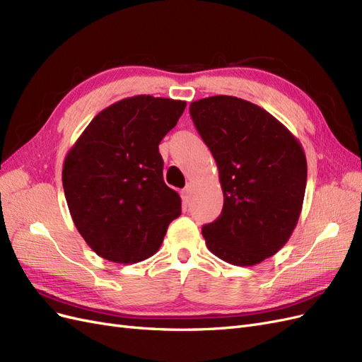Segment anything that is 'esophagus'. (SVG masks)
<instances>
[{
    "label": "esophagus",
    "instance_id": "obj_1",
    "mask_svg": "<svg viewBox=\"0 0 362 362\" xmlns=\"http://www.w3.org/2000/svg\"><path fill=\"white\" fill-rule=\"evenodd\" d=\"M191 194H192V188H191V185H187V187H185V188L182 189V192H180L183 203H189V200H191Z\"/></svg>",
    "mask_w": 362,
    "mask_h": 362
}]
</instances>
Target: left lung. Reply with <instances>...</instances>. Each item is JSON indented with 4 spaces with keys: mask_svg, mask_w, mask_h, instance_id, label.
<instances>
[{
    "mask_svg": "<svg viewBox=\"0 0 362 362\" xmlns=\"http://www.w3.org/2000/svg\"><path fill=\"white\" fill-rule=\"evenodd\" d=\"M191 118L220 173L223 211L202 233L220 259L256 265L290 240L306 188V158L293 133L262 107L229 95L191 103Z\"/></svg>",
    "mask_w": 362,
    "mask_h": 362,
    "instance_id": "left-lung-1",
    "label": "left lung"
}]
</instances>
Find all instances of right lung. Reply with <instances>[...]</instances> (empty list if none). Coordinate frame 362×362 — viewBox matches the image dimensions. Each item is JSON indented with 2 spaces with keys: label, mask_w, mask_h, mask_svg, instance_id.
Masks as SVG:
<instances>
[{
  "label": "right lung",
  "mask_w": 362,
  "mask_h": 362,
  "mask_svg": "<svg viewBox=\"0 0 362 362\" xmlns=\"http://www.w3.org/2000/svg\"><path fill=\"white\" fill-rule=\"evenodd\" d=\"M185 107L171 98H124L101 110L66 154L62 182L72 221L105 259H147L182 214L179 194L163 182L159 144Z\"/></svg>",
  "instance_id": "1"
}]
</instances>
